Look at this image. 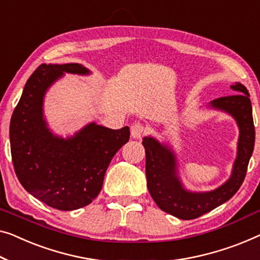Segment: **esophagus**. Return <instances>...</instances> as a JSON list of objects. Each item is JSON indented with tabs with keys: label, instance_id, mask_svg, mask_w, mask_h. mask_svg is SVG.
Masks as SVG:
<instances>
[{
	"label": "esophagus",
	"instance_id": "esophagus-1",
	"mask_svg": "<svg viewBox=\"0 0 260 260\" xmlns=\"http://www.w3.org/2000/svg\"><path fill=\"white\" fill-rule=\"evenodd\" d=\"M146 133V127L140 122H135L131 126V135L133 139H141Z\"/></svg>",
	"mask_w": 260,
	"mask_h": 260
}]
</instances>
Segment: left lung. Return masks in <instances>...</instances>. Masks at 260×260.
I'll list each match as a JSON object with an SVG mask.
<instances>
[{
    "label": "left lung",
    "mask_w": 260,
    "mask_h": 260,
    "mask_svg": "<svg viewBox=\"0 0 260 260\" xmlns=\"http://www.w3.org/2000/svg\"><path fill=\"white\" fill-rule=\"evenodd\" d=\"M236 94L217 98L212 107L226 111L234 115L241 131L238 154L230 180L214 191L204 193L188 192L182 188L176 176V162L173 153L152 138H145L142 145L146 150L147 187L157 207L180 219H193L214 210L230 200L245 179L247 166L254 147V125L249 91L244 85L231 86Z\"/></svg>",
    "instance_id": "1"
}]
</instances>
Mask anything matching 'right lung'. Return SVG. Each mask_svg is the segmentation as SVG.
<instances>
[{
	"label": "right lung",
	"instance_id": "1",
	"mask_svg": "<svg viewBox=\"0 0 260 260\" xmlns=\"http://www.w3.org/2000/svg\"><path fill=\"white\" fill-rule=\"evenodd\" d=\"M63 72L88 73L76 63L40 65L15 107L9 133L14 169L23 188L49 207L70 211L98 196L112 158L129 140V128L90 123L68 140L53 137L42 104L46 88Z\"/></svg>",
	"mask_w": 260,
	"mask_h": 260
}]
</instances>
